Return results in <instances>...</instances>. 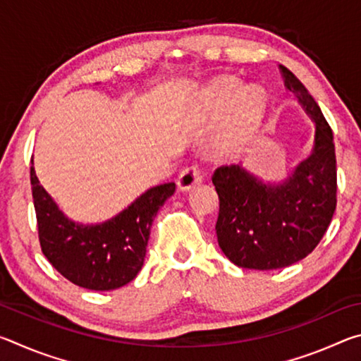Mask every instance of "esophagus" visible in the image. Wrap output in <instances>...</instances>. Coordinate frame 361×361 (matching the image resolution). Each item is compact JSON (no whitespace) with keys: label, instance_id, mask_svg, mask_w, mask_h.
Here are the masks:
<instances>
[{"label":"esophagus","instance_id":"34e87169","mask_svg":"<svg viewBox=\"0 0 361 361\" xmlns=\"http://www.w3.org/2000/svg\"><path fill=\"white\" fill-rule=\"evenodd\" d=\"M202 181V175H200V170L197 167H188L180 173L178 180H176V185H178L180 191H189L194 186H197L199 183Z\"/></svg>","mask_w":361,"mask_h":361}]
</instances>
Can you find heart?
<instances>
[{"label": "heart", "mask_w": 361, "mask_h": 361, "mask_svg": "<svg viewBox=\"0 0 361 361\" xmlns=\"http://www.w3.org/2000/svg\"><path fill=\"white\" fill-rule=\"evenodd\" d=\"M212 116H223L215 135V148L221 156H235L258 132L266 113V95L259 87L242 89L235 79H221L205 97Z\"/></svg>", "instance_id": "obj_1"}]
</instances>
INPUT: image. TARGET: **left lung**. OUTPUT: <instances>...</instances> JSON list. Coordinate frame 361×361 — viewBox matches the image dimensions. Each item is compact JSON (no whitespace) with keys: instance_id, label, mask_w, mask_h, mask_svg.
Instances as JSON below:
<instances>
[{"instance_id":"obj_1","label":"left lung","mask_w":361,"mask_h":361,"mask_svg":"<svg viewBox=\"0 0 361 361\" xmlns=\"http://www.w3.org/2000/svg\"><path fill=\"white\" fill-rule=\"evenodd\" d=\"M285 85L315 126L310 154L280 181L239 166L213 173L219 197L218 245L235 266L258 271L301 261L319 245L336 210L333 132L304 84L280 65Z\"/></svg>"}]
</instances>
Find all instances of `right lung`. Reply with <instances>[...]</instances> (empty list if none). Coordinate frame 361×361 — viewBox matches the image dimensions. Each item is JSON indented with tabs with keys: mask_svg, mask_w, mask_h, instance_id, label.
<instances>
[{
	"mask_svg": "<svg viewBox=\"0 0 361 361\" xmlns=\"http://www.w3.org/2000/svg\"><path fill=\"white\" fill-rule=\"evenodd\" d=\"M30 180L42 253L71 283L95 291L121 288L137 277L152 221L175 192V183L152 186L106 221L82 224L59 209L33 166Z\"/></svg>",
	"mask_w": 361,
	"mask_h": 361,
	"instance_id": "add662e5",
	"label": "right lung"
}]
</instances>
